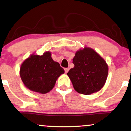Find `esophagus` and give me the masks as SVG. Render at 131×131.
I'll list each match as a JSON object with an SVG mask.
<instances>
[{
  "instance_id": "1",
  "label": "esophagus",
  "mask_w": 131,
  "mask_h": 131,
  "mask_svg": "<svg viewBox=\"0 0 131 131\" xmlns=\"http://www.w3.org/2000/svg\"><path fill=\"white\" fill-rule=\"evenodd\" d=\"M64 70H65V73H67L68 72H69V68H65V69H64Z\"/></svg>"
}]
</instances>
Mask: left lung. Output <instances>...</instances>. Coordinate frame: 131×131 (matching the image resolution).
I'll return each mask as SVG.
<instances>
[{
	"label": "left lung",
	"instance_id": "1",
	"mask_svg": "<svg viewBox=\"0 0 131 131\" xmlns=\"http://www.w3.org/2000/svg\"><path fill=\"white\" fill-rule=\"evenodd\" d=\"M73 68L67 73L77 92L88 95L100 90L106 82L108 68L105 60L90 48L77 51Z\"/></svg>",
	"mask_w": 131,
	"mask_h": 131
}]
</instances>
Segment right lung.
Masks as SVG:
<instances>
[{
	"instance_id": "1",
	"label": "right lung",
	"mask_w": 131,
	"mask_h": 131,
	"mask_svg": "<svg viewBox=\"0 0 131 131\" xmlns=\"http://www.w3.org/2000/svg\"><path fill=\"white\" fill-rule=\"evenodd\" d=\"M64 72L48 51L41 56L32 55L25 60L21 66L20 75L26 88L45 94L53 89L58 77Z\"/></svg>"
}]
</instances>
